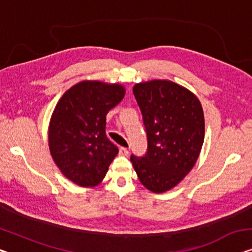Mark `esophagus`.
Wrapping results in <instances>:
<instances>
[{
    "label": "esophagus",
    "instance_id": "1",
    "mask_svg": "<svg viewBox=\"0 0 252 252\" xmlns=\"http://www.w3.org/2000/svg\"><path fill=\"white\" fill-rule=\"evenodd\" d=\"M119 154L121 156H127V155H129V150H127V148H126V147H121V148H120Z\"/></svg>",
    "mask_w": 252,
    "mask_h": 252
}]
</instances>
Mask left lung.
I'll list each match as a JSON object with an SVG mask.
<instances>
[{
	"mask_svg": "<svg viewBox=\"0 0 252 252\" xmlns=\"http://www.w3.org/2000/svg\"><path fill=\"white\" fill-rule=\"evenodd\" d=\"M147 132L145 156L131 155L141 185L155 193L174 188L192 170L204 144L205 119L197 96L170 80L133 86Z\"/></svg>",
	"mask_w": 252,
	"mask_h": 252,
	"instance_id": "left-lung-1",
	"label": "left lung"
}]
</instances>
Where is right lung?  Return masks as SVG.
I'll list each match as a JSON object with an SVG mask.
<instances>
[{
  "mask_svg": "<svg viewBox=\"0 0 252 252\" xmlns=\"http://www.w3.org/2000/svg\"><path fill=\"white\" fill-rule=\"evenodd\" d=\"M119 84L85 80L63 94L48 126L52 158L62 174L80 187L103 181L119 148L105 132L106 115L123 99Z\"/></svg>",
  "mask_w": 252,
  "mask_h": 252,
  "instance_id": "add662e5",
  "label": "right lung"
}]
</instances>
